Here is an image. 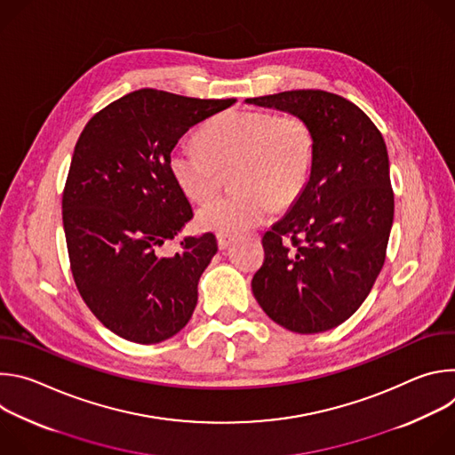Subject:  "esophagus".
Instances as JSON below:
<instances>
[{
	"label": "esophagus",
	"instance_id": "esophagus-1",
	"mask_svg": "<svg viewBox=\"0 0 455 455\" xmlns=\"http://www.w3.org/2000/svg\"><path fill=\"white\" fill-rule=\"evenodd\" d=\"M234 241H235V235H232V234H218V246L221 250L228 248Z\"/></svg>",
	"mask_w": 455,
	"mask_h": 455
}]
</instances>
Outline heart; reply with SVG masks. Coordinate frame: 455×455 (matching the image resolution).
Returning <instances> with one entry per match:
<instances>
[{
    "mask_svg": "<svg viewBox=\"0 0 455 455\" xmlns=\"http://www.w3.org/2000/svg\"><path fill=\"white\" fill-rule=\"evenodd\" d=\"M316 155L309 122L293 113L232 109L202 129V142L181 139L169 155V169L185 194L205 202L232 171V194L205 204L198 223L218 234L261 225L277 209L291 207L306 190Z\"/></svg>",
    "mask_w": 455,
    "mask_h": 455,
    "instance_id": "1",
    "label": "heart"
}]
</instances>
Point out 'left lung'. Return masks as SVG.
<instances>
[{"label":"left lung","instance_id":"1","mask_svg":"<svg viewBox=\"0 0 455 455\" xmlns=\"http://www.w3.org/2000/svg\"><path fill=\"white\" fill-rule=\"evenodd\" d=\"M246 102L306 118L316 140L306 190L263 235L253 297L290 331L333 330L362 306L385 263L395 192L383 137L356 104L323 90Z\"/></svg>","mask_w":455,"mask_h":455}]
</instances>
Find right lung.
<instances>
[{"mask_svg":"<svg viewBox=\"0 0 455 455\" xmlns=\"http://www.w3.org/2000/svg\"><path fill=\"white\" fill-rule=\"evenodd\" d=\"M235 99H192L144 88L95 113L76 144L62 190V225L76 286L115 335L158 344L198 302V281L218 251L214 234L156 250L194 216L169 169L174 144Z\"/></svg>","mask_w":455,"mask_h":455,"instance_id":"add662e5","label":"right lung"}]
</instances>
